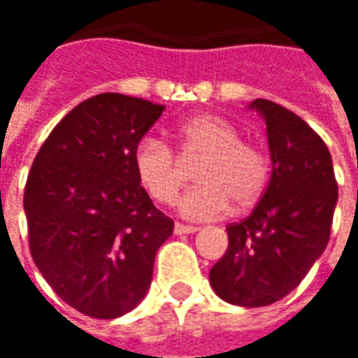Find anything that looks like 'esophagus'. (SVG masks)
Wrapping results in <instances>:
<instances>
[{"mask_svg": "<svg viewBox=\"0 0 358 358\" xmlns=\"http://www.w3.org/2000/svg\"><path fill=\"white\" fill-rule=\"evenodd\" d=\"M194 232H197V227L182 224V222H176V224H174V234H194Z\"/></svg>", "mask_w": 358, "mask_h": 358, "instance_id": "34e87169", "label": "esophagus"}]
</instances>
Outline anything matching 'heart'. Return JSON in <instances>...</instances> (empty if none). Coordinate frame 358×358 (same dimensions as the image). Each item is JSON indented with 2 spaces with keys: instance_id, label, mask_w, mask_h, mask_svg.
Segmentation results:
<instances>
[{
  "instance_id": "b5f03b06",
  "label": "heart",
  "mask_w": 358,
  "mask_h": 358,
  "mask_svg": "<svg viewBox=\"0 0 358 358\" xmlns=\"http://www.w3.org/2000/svg\"><path fill=\"white\" fill-rule=\"evenodd\" d=\"M186 153L201 155L196 180L201 186L180 197V213L187 219L207 221L221 217L232 201L248 207L257 201L269 180V162L264 151L242 141L231 122L215 114H199L180 127ZM134 169L145 192L159 203H172L178 196L184 174L171 147L143 137L134 149Z\"/></svg>"
}]
</instances>
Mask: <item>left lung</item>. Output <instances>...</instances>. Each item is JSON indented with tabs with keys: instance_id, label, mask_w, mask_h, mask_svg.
Listing matches in <instances>:
<instances>
[{
	"instance_id": "8db88e82",
	"label": "left lung",
	"mask_w": 358,
	"mask_h": 358,
	"mask_svg": "<svg viewBox=\"0 0 358 358\" xmlns=\"http://www.w3.org/2000/svg\"><path fill=\"white\" fill-rule=\"evenodd\" d=\"M248 108L266 122L271 178L250 217L227 227L209 283L222 301L256 308L287 296L324 254L337 182L329 149L301 116L266 99Z\"/></svg>"
}]
</instances>
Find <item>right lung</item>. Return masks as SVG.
Returning <instances> with one entry per match:
<instances>
[{
	"mask_svg": "<svg viewBox=\"0 0 358 358\" xmlns=\"http://www.w3.org/2000/svg\"><path fill=\"white\" fill-rule=\"evenodd\" d=\"M164 106L120 92L77 104L40 147L24 186L29 244L42 277L91 318H120L151 287L174 222L137 180L134 149Z\"/></svg>",
	"mask_w": 358,
	"mask_h": 358,
	"instance_id": "add662e5",
	"label": "right lung"
}]
</instances>
